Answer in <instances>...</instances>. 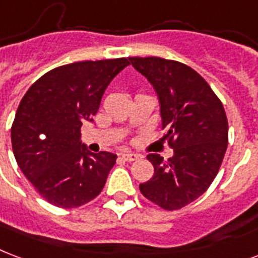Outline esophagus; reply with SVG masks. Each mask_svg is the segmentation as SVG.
Returning <instances> with one entry per match:
<instances>
[{
	"mask_svg": "<svg viewBox=\"0 0 258 258\" xmlns=\"http://www.w3.org/2000/svg\"><path fill=\"white\" fill-rule=\"evenodd\" d=\"M121 158L125 160V161H135V160L141 158V156L137 153H123L121 154Z\"/></svg>",
	"mask_w": 258,
	"mask_h": 258,
	"instance_id": "34e87169",
	"label": "esophagus"
}]
</instances>
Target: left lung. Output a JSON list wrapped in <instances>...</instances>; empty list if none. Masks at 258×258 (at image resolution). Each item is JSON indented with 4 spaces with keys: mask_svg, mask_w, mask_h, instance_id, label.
<instances>
[{
    "mask_svg": "<svg viewBox=\"0 0 258 258\" xmlns=\"http://www.w3.org/2000/svg\"><path fill=\"white\" fill-rule=\"evenodd\" d=\"M130 61L153 86L161 124L168 130L164 139L173 149L168 161L148 154L154 175L139 190L163 209H180L207 191L219 172L228 144L226 112L211 86L190 67L160 57Z\"/></svg>",
    "mask_w": 258,
    "mask_h": 258,
    "instance_id": "1",
    "label": "left lung"
}]
</instances>
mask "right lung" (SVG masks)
<instances>
[{"instance_id":"1","label":"right lung","mask_w":258,"mask_h":258,"mask_svg":"<svg viewBox=\"0 0 258 258\" xmlns=\"http://www.w3.org/2000/svg\"><path fill=\"white\" fill-rule=\"evenodd\" d=\"M128 58L79 61L41 76L24 94L11 130L17 165L51 205L78 208L104 188L116 154L91 153L81 127L100 108Z\"/></svg>"}]
</instances>
